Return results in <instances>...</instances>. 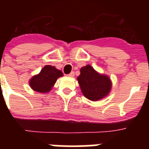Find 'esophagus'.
I'll return each instance as SVG.
<instances>
[{
    "label": "esophagus",
    "instance_id": "1",
    "mask_svg": "<svg viewBox=\"0 0 149 149\" xmlns=\"http://www.w3.org/2000/svg\"><path fill=\"white\" fill-rule=\"evenodd\" d=\"M67 76H68V77H73L74 76V72H71V73L68 74Z\"/></svg>",
    "mask_w": 149,
    "mask_h": 149
}]
</instances>
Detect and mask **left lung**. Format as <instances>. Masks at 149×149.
<instances>
[{"mask_svg": "<svg viewBox=\"0 0 149 149\" xmlns=\"http://www.w3.org/2000/svg\"><path fill=\"white\" fill-rule=\"evenodd\" d=\"M79 85L84 95L91 101H98L107 95L111 89V81L108 77L99 74L91 65L81 68L77 77Z\"/></svg>", "mask_w": 149, "mask_h": 149, "instance_id": "obj_1", "label": "left lung"}]
</instances>
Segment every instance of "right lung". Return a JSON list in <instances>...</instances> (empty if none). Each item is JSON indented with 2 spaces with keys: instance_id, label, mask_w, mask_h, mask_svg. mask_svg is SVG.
Wrapping results in <instances>:
<instances>
[{
  "instance_id": "right-lung-1",
  "label": "right lung",
  "mask_w": 149,
  "mask_h": 149,
  "mask_svg": "<svg viewBox=\"0 0 149 149\" xmlns=\"http://www.w3.org/2000/svg\"><path fill=\"white\" fill-rule=\"evenodd\" d=\"M62 76L63 72L56 69L54 66L45 65L39 74L30 79V86L36 92L48 93L52 89L57 78Z\"/></svg>"
}]
</instances>
